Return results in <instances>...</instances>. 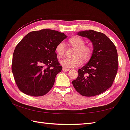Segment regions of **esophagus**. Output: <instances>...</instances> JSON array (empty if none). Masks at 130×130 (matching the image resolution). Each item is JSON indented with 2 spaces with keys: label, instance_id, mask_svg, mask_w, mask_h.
Returning <instances> with one entry per match:
<instances>
[{
  "label": "esophagus",
  "instance_id": "obj_1",
  "mask_svg": "<svg viewBox=\"0 0 130 130\" xmlns=\"http://www.w3.org/2000/svg\"><path fill=\"white\" fill-rule=\"evenodd\" d=\"M62 70L64 71H68L70 70V69H67V68H62Z\"/></svg>",
  "mask_w": 130,
  "mask_h": 130
}]
</instances>
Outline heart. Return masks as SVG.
Returning <instances> with one entry per match:
<instances>
[{
  "instance_id": "b5f03b06",
  "label": "heart",
  "mask_w": 130,
  "mask_h": 130,
  "mask_svg": "<svg viewBox=\"0 0 130 130\" xmlns=\"http://www.w3.org/2000/svg\"><path fill=\"white\" fill-rule=\"evenodd\" d=\"M69 42L76 50L74 52V57H64L60 60V63L62 67L68 68H75L81 65L82 59L84 60H89L92 56V49L90 47L85 46V41L82 38L73 37L69 40ZM66 47L64 42H61L58 43L56 48V52L57 56H62L64 55Z\"/></svg>"
}]
</instances>
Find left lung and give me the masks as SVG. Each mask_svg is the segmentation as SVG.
<instances>
[{
    "instance_id": "8db88e82",
    "label": "left lung",
    "mask_w": 130,
    "mask_h": 130,
    "mask_svg": "<svg viewBox=\"0 0 130 130\" xmlns=\"http://www.w3.org/2000/svg\"><path fill=\"white\" fill-rule=\"evenodd\" d=\"M77 35L90 40L93 51L89 61L79 69L73 85L82 95H99L112 86L116 76L118 65L116 48L103 33L89 30L78 32Z\"/></svg>"
}]
</instances>
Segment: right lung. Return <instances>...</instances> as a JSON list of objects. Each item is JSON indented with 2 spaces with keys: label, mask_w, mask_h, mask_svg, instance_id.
I'll return each mask as SVG.
<instances>
[{
  "label": "right lung",
  "mask_w": 130,
  "mask_h": 130,
  "mask_svg": "<svg viewBox=\"0 0 130 130\" xmlns=\"http://www.w3.org/2000/svg\"><path fill=\"white\" fill-rule=\"evenodd\" d=\"M67 37L63 33L41 29L28 33L15 47L12 71L19 89L27 95H45L62 70L55 52L58 43Z\"/></svg>",
  "instance_id": "obj_1"
}]
</instances>
